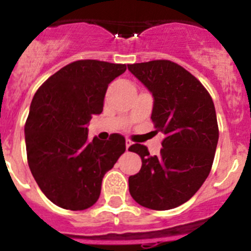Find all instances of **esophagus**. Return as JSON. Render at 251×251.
Instances as JSON below:
<instances>
[{
  "label": "esophagus",
  "instance_id": "1",
  "mask_svg": "<svg viewBox=\"0 0 251 251\" xmlns=\"http://www.w3.org/2000/svg\"><path fill=\"white\" fill-rule=\"evenodd\" d=\"M132 145H133V142L130 141V139H127V141H126V148H127V151L129 150V147H130V146H132Z\"/></svg>",
  "mask_w": 251,
  "mask_h": 251
}]
</instances>
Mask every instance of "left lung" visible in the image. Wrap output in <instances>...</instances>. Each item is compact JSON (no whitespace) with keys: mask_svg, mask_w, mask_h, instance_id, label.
Here are the masks:
<instances>
[{"mask_svg":"<svg viewBox=\"0 0 251 251\" xmlns=\"http://www.w3.org/2000/svg\"><path fill=\"white\" fill-rule=\"evenodd\" d=\"M129 72L154 98V132L163 133L161 153L151 156L143 145L130 152L142 167L130 176L129 194L141 206L170 210L188 201L207 178L219 141V126L211 95L185 68L170 60L130 64Z\"/></svg>","mask_w":251,"mask_h":251,"instance_id":"left-lung-1","label":"left lung"}]
</instances>
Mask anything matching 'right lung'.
Masks as SVG:
<instances>
[{
  "label": "right lung",
  "mask_w": 251,
  "mask_h": 251,
  "mask_svg": "<svg viewBox=\"0 0 251 251\" xmlns=\"http://www.w3.org/2000/svg\"><path fill=\"white\" fill-rule=\"evenodd\" d=\"M126 64L77 60L51 75L35 93L25 123L28 167L40 190L65 210H85L99 199L104 175L126 151L119 133L88 139V126L103 112L108 84Z\"/></svg>",
  "instance_id": "right-lung-1"
}]
</instances>
